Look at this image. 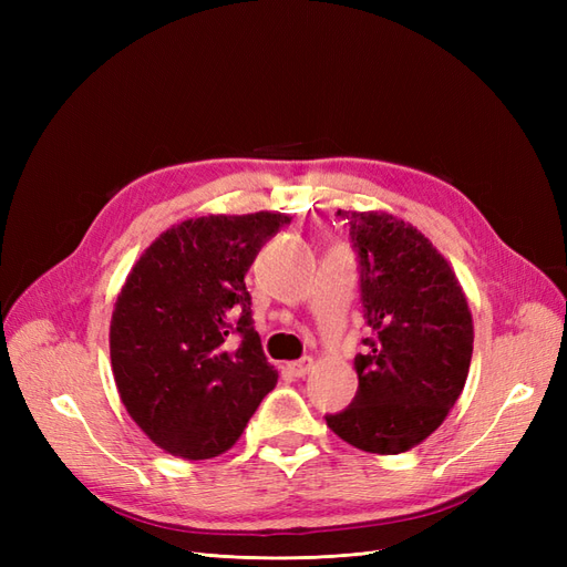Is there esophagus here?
<instances>
[{
	"label": "esophagus",
	"mask_w": 567,
	"mask_h": 567,
	"mask_svg": "<svg viewBox=\"0 0 567 567\" xmlns=\"http://www.w3.org/2000/svg\"><path fill=\"white\" fill-rule=\"evenodd\" d=\"M312 364H315V362H312L310 357H302V359H298V362H290L286 369H288L290 375H296V379H302V375L310 373Z\"/></svg>",
	"instance_id": "34e87169"
}]
</instances>
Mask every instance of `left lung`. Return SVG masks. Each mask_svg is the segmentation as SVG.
<instances>
[{"instance_id":"1","label":"left lung","mask_w":567,"mask_h":567,"mask_svg":"<svg viewBox=\"0 0 567 567\" xmlns=\"http://www.w3.org/2000/svg\"><path fill=\"white\" fill-rule=\"evenodd\" d=\"M359 260L371 338L354 357L359 388L326 423L352 447L400 454L435 433L466 385L473 317L437 248L388 213L338 210Z\"/></svg>"}]
</instances>
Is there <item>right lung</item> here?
<instances>
[{"instance_id":"obj_1","label":"right lung","mask_w":567,"mask_h":567,"mask_svg":"<svg viewBox=\"0 0 567 567\" xmlns=\"http://www.w3.org/2000/svg\"><path fill=\"white\" fill-rule=\"evenodd\" d=\"M284 213L208 215L163 231L132 267L111 319L127 414L167 454L234 447L279 373L252 326L246 271Z\"/></svg>"}]
</instances>
